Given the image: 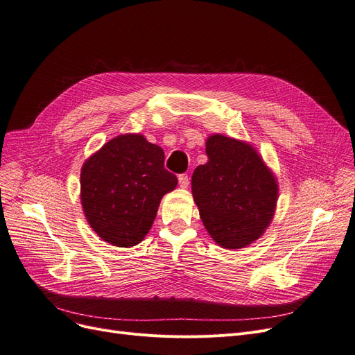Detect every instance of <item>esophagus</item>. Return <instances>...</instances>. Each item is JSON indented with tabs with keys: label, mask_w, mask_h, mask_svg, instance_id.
I'll list each match as a JSON object with an SVG mask.
<instances>
[{
	"label": "esophagus",
	"mask_w": 355,
	"mask_h": 355,
	"mask_svg": "<svg viewBox=\"0 0 355 355\" xmlns=\"http://www.w3.org/2000/svg\"><path fill=\"white\" fill-rule=\"evenodd\" d=\"M178 180H179V185L180 188H188L189 185V176L187 173H182L178 176Z\"/></svg>",
	"instance_id": "obj_1"
}]
</instances>
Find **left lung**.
<instances>
[{"instance_id":"8db88e82","label":"left lung","mask_w":355,"mask_h":355,"mask_svg":"<svg viewBox=\"0 0 355 355\" xmlns=\"http://www.w3.org/2000/svg\"><path fill=\"white\" fill-rule=\"evenodd\" d=\"M208 162L192 175V195L209 236L225 249L245 248L271 223L278 185L250 144L230 137H208Z\"/></svg>"}]
</instances>
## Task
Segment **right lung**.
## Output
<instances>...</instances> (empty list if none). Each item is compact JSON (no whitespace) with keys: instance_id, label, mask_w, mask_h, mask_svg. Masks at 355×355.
<instances>
[{"instance_id":"1","label":"right lung","mask_w":355,"mask_h":355,"mask_svg":"<svg viewBox=\"0 0 355 355\" xmlns=\"http://www.w3.org/2000/svg\"><path fill=\"white\" fill-rule=\"evenodd\" d=\"M81 205L105 242L131 248L151 229L164 193L178 178L164 168V151L141 134L113 138L81 168Z\"/></svg>"}]
</instances>
